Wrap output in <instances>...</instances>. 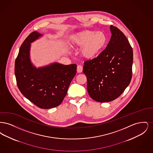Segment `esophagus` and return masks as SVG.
Instances as JSON below:
<instances>
[{"instance_id":"obj_1","label":"esophagus","mask_w":153,"mask_h":153,"mask_svg":"<svg viewBox=\"0 0 153 153\" xmlns=\"http://www.w3.org/2000/svg\"><path fill=\"white\" fill-rule=\"evenodd\" d=\"M82 66L81 65H77V71L78 73H81L82 72Z\"/></svg>"}]
</instances>
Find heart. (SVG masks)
Listing matches in <instances>:
<instances>
[{
    "label": "heart",
    "instance_id": "obj_1",
    "mask_svg": "<svg viewBox=\"0 0 153 153\" xmlns=\"http://www.w3.org/2000/svg\"><path fill=\"white\" fill-rule=\"evenodd\" d=\"M107 42V36L102 31L85 30L74 35L70 44L73 47L82 46L81 55L86 59H92L102 51Z\"/></svg>",
    "mask_w": 153,
    "mask_h": 153
}]
</instances>
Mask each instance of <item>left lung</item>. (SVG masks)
Masks as SVG:
<instances>
[{
    "label": "left lung",
    "mask_w": 153,
    "mask_h": 153,
    "mask_svg": "<svg viewBox=\"0 0 153 153\" xmlns=\"http://www.w3.org/2000/svg\"><path fill=\"white\" fill-rule=\"evenodd\" d=\"M105 50L96 57L84 62L83 73L87 79L90 97L100 102H109L122 95L132 78L133 51L123 33L112 25Z\"/></svg>",
    "instance_id": "1"
}]
</instances>
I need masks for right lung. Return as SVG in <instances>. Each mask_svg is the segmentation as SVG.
<instances>
[{"mask_svg": "<svg viewBox=\"0 0 153 153\" xmlns=\"http://www.w3.org/2000/svg\"><path fill=\"white\" fill-rule=\"evenodd\" d=\"M42 34L34 31L22 44L15 62V74L19 91L37 107L50 109L61 104L76 74V64L54 62L36 68L30 58L31 43Z\"/></svg>", "mask_w": 153, "mask_h": 153, "instance_id": "1", "label": "right lung"}]
</instances>
